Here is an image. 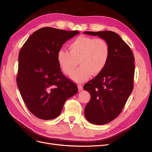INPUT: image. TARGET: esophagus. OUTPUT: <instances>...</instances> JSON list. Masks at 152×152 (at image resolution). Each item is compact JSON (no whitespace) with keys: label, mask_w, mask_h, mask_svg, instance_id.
Returning a JSON list of instances; mask_svg holds the SVG:
<instances>
[{"label":"esophagus","mask_w":152,"mask_h":152,"mask_svg":"<svg viewBox=\"0 0 152 152\" xmlns=\"http://www.w3.org/2000/svg\"><path fill=\"white\" fill-rule=\"evenodd\" d=\"M78 89H79V91L83 89V86H82V85H81V84L78 85Z\"/></svg>","instance_id":"esophagus-1"}]
</instances>
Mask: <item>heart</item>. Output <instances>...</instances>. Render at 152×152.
<instances>
[{"label":"heart","instance_id":"heart-1","mask_svg":"<svg viewBox=\"0 0 152 152\" xmlns=\"http://www.w3.org/2000/svg\"><path fill=\"white\" fill-rule=\"evenodd\" d=\"M69 51L59 50L57 61L65 74L70 75L79 63L80 66L73 73L72 79L83 82L91 74L98 75L105 68L108 60L110 49L103 39L80 36L68 45Z\"/></svg>","mask_w":152,"mask_h":152}]
</instances>
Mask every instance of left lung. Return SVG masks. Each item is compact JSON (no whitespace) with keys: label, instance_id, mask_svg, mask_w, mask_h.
<instances>
[{"label":"left lung","instance_id":"obj_1","mask_svg":"<svg viewBox=\"0 0 152 152\" xmlns=\"http://www.w3.org/2000/svg\"><path fill=\"white\" fill-rule=\"evenodd\" d=\"M107 42L110 54L104 70L84 86L91 99L84 110L90 123L103 125L118 116L133 89L134 57L129 46L112 31H84Z\"/></svg>","mask_w":152,"mask_h":152}]
</instances>
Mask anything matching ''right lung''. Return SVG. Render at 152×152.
I'll return each instance as SVG.
<instances>
[{"label": "right lung", "instance_id": "1", "mask_svg": "<svg viewBox=\"0 0 152 152\" xmlns=\"http://www.w3.org/2000/svg\"><path fill=\"white\" fill-rule=\"evenodd\" d=\"M79 34L44 27L33 33L20 50L18 87L26 107L39 118L58 117L66 100L78 92L77 85L62 73L57 54L64 43Z\"/></svg>", "mask_w": 152, "mask_h": 152}]
</instances>
